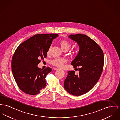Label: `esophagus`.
<instances>
[{"instance_id": "1", "label": "esophagus", "mask_w": 120, "mask_h": 120, "mask_svg": "<svg viewBox=\"0 0 120 120\" xmlns=\"http://www.w3.org/2000/svg\"><path fill=\"white\" fill-rule=\"evenodd\" d=\"M53 69H54V70H58L59 69H58V68H54Z\"/></svg>"}]
</instances>
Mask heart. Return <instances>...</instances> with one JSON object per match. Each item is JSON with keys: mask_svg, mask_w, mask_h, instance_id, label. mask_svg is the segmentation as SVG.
<instances>
[{"mask_svg": "<svg viewBox=\"0 0 120 120\" xmlns=\"http://www.w3.org/2000/svg\"><path fill=\"white\" fill-rule=\"evenodd\" d=\"M59 44L61 48L64 51V50L67 51L71 46V42L66 40H60V41ZM50 49H51V47H50L49 48L48 51L47 52V54H49ZM71 54L72 56H75L76 52V51H72V52H71ZM66 62V60L64 58H56L52 60L50 62V63L55 66L60 68V67H61L63 66V64L65 63Z\"/></svg>", "mask_w": 120, "mask_h": 120, "instance_id": "obj_1", "label": "heart"}]
</instances>
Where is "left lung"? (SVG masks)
Wrapping results in <instances>:
<instances>
[{"label":"left lung","mask_w":120,"mask_h":120,"mask_svg":"<svg viewBox=\"0 0 120 120\" xmlns=\"http://www.w3.org/2000/svg\"><path fill=\"white\" fill-rule=\"evenodd\" d=\"M69 38L76 41L80 50L71 64L79 71H70L64 81V88L73 96H79L90 91L99 80L103 71L104 54L95 41L83 34H71Z\"/></svg>","instance_id":"obj_1"}]
</instances>
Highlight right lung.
I'll return each instance as SVG.
<instances>
[{
  "label": "right lung",
  "instance_id": "right-lung-1",
  "mask_svg": "<svg viewBox=\"0 0 120 120\" xmlns=\"http://www.w3.org/2000/svg\"><path fill=\"white\" fill-rule=\"evenodd\" d=\"M56 34H40L20 44L12 57V73L19 88L26 94L36 95L46 86L45 77L52 69L38 67L41 60L46 58Z\"/></svg>",
  "mask_w": 120,
  "mask_h": 120
}]
</instances>
